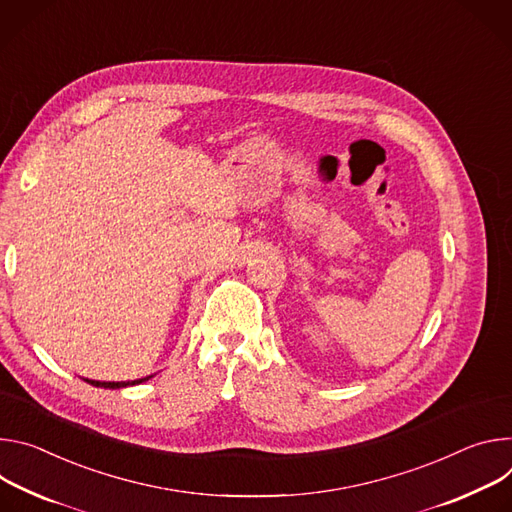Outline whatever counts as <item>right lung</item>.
Instances as JSON below:
<instances>
[{"label":"right lung","instance_id":"obj_1","mask_svg":"<svg viewBox=\"0 0 512 512\" xmlns=\"http://www.w3.org/2000/svg\"><path fill=\"white\" fill-rule=\"evenodd\" d=\"M144 380H148V378L134 380V382H97V380H87V382L93 384V386H103V388H120V386H128V384H140V382H144Z\"/></svg>","mask_w":512,"mask_h":512}]
</instances>
